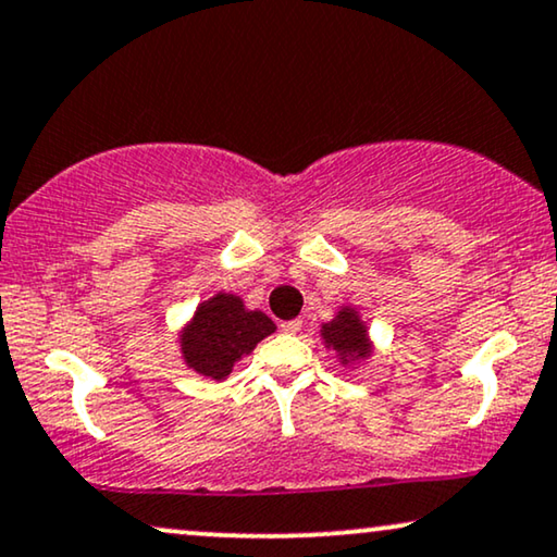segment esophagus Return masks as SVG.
Segmentation results:
<instances>
[{
    "label": "esophagus",
    "mask_w": 557,
    "mask_h": 557,
    "mask_svg": "<svg viewBox=\"0 0 557 557\" xmlns=\"http://www.w3.org/2000/svg\"><path fill=\"white\" fill-rule=\"evenodd\" d=\"M301 326H304L301 319H292V322L281 324V330H284L286 334H296V332H301Z\"/></svg>",
    "instance_id": "esophagus-1"
}]
</instances>
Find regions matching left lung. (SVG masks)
Listing matches in <instances>:
<instances>
[{"instance_id":"1","label":"left lung","mask_w":557,"mask_h":557,"mask_svg":"<svg viewBox=\"0 0 557 557\" xmlns=\"http://www.w3.org/2000/svg\"><path fill=\"white\" fill-rule=\"evenodd\" d=\"M322 339L339 355L342 364L364 360L370 355L368 326L352 307H342L332 322L322 324Z\"/></svg>"}]
</instances>
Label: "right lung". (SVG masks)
Instances as JSON below:
<instances>
[{"label":"right lung","mask_w":557,"mask_h":557,"mask_svg":"<svg viewBox=\"0 0 557 557\" xmlns=\"http://www.w3.org/2000/svg\"><path fill=\"white\" fill-rule=\"evenodd\" d=\"M271 332H276V324L263 311H248L235 294H215L197 307L182 332V357L200 375L225 380L233 364L253 352Z\"/></svg>","instance_id":"add662e5"}]
</instances>
